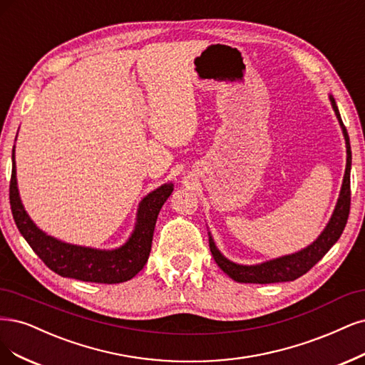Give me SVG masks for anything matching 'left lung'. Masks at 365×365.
Wrapping results in <instances>:
<instances>
[{
  "label": "left lung",
  "mask_w": 365,
  "mask_h": 365,
  "mask_svg": "<svg viewBox=\"0 0 365 365\" xmlns=\"http://www.w3.org/2000/svg\"><path fill=\"white\" fill-rule=\"evenodd\" d=\"M332 108L336 115L338 122L341 125V130L344 134L346 140V150H347V161H346V172H344V180L341 185L340 197L336 200L335 210L332 212V217L329 223L326 225L323 232L317 237L316 242H312L305 249L299 250L296 254L292 255H284L279 258H274L266 262L255 264V266H242V264H235L225 258L220 250L216 247L215 242H212V237L210 235V250L211 255L217 262V266L230 276L231 279L237 282H245V284H273V282H287V281H294L300 276L305 274L312 266L328 254V250L336 243L338 238L343 234L344 226L349 219V211H350V166H351V150H350V142H349V134L341 120L340 111H338L335 99L332 95L329 96Z\"/></svg>",
  "instance_id": "obj_1"
}]
</instances>
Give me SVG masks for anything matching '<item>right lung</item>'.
Wrapping results in <instances>:
<instances>
[{"label":"right lung","mask_w":365,"mask_h":365,"mask_svg":"<svg viewBox=\"0 0 365 365\" xmlns=\"http://www.w3.org/2000/svg\"><path fill=\"white\" fill-rule=\"evenodd\" d=\"M173 192V184L166 182L142 199L137 210V222L128 242L118 249L101 250L60 242L45 234L33 223L21 202L15 148L11 150L10 205L19 232L46 266L63 278L84 282L119 284L130 281L146 264L153 245V235L158 212Z\"/></svg>","instance_id":"add662e5"}]
</instances>
